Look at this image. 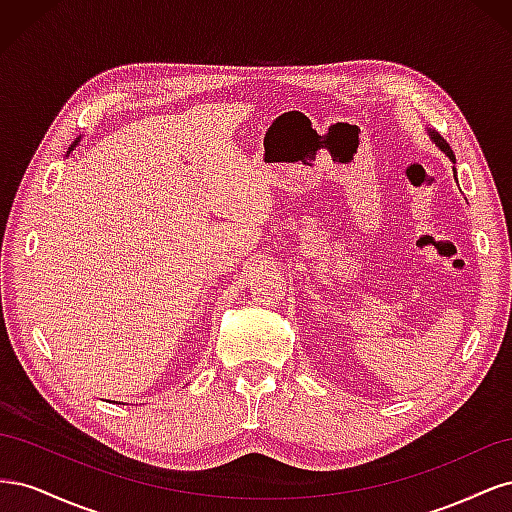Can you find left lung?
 <instances>
[{
  "label": "left lung",
  "mask_w": 512,
  "mask_h": 512,
  "mask_svg": "<svg viewBox=\"0 0 512 512\" xmlns=\"http://www.w3.org/2000/svg\"><path fill=\"white\" fill-rule=\"evenodd\" d=\"M427 134H429V138H431V141L433 143H436V147H440L444 153H446V156H448V160H451V162H455V153H453V149H451V145H448L446 141H444V138L438 134V132H433V130H427ZM457 179V177H455Z\"/></svg>",
  "instance_id": "1"
}]
</instances>
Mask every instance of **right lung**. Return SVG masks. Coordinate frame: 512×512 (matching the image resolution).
<instances>
[{"mask_svg": "<svg viewBox=\"0 0 512 512\" xmlns=\"http://www.w3.org/2000/svg\"><path fill=\"white\" fill-rule=\"evenodd\" d=\"M79 141H81V138H76V141H74V143H72V145H70V149H68V153H70V151H72V149H74V147H76V145H79Z\"/></svg>", "mask_w": 512, "mask_h": 512, "instance_id": "obj_1", "label": "right lung"}]
</instances>
